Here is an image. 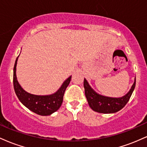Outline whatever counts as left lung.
Segmentation results:
<instances>
[{
    "mask_svg": "<svg viewBox=\"0 0 147 147\" xmlns=\"http://www.w3.org/2000/svg\"><path fill=\"white\" fill-rule=\"evenodd\" d=\"M84 87L86 97L92 110L101 113H113L121 110L129 102L136 87V79L129 92L120 98H111L98 95L91 88L85 79L84 80Z\"/></svg>",
    "mask_w": 147,
    "mask_h": 147,
    "instance_id": "8db88e82",
    "label": "left lung"
}]
</instances>
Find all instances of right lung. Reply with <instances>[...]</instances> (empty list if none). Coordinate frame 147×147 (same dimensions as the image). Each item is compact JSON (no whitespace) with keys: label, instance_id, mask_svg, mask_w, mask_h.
<instances>
[{"label":"right lung","instance_id":"right-lung-1","mask_svg":"<svg viewBox=\"0 0 147 147\" xmlns=\"http://www.w3.org/2000/svg\"><path fill=\"white\" fill-rule=\"evenodd\" d=\"M18 57L15 61L13 75V83L16 95L18 99L25 106L35 113L40 115H50L57 111L61 106L63 95L66 88L71 80V76L69 77L57 92L51 95H34L25 92L18 84L16 75V67Z\"/></svg>","mask_w":147,"mask_h":147}]
</instances>
